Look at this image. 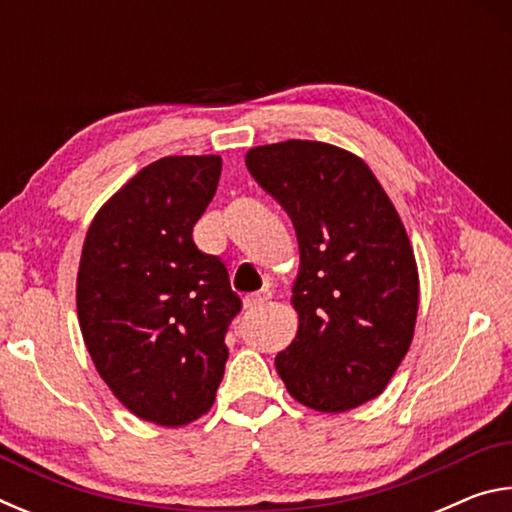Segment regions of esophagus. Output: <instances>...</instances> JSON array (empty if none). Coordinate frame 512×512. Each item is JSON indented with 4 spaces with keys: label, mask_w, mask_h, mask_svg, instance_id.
Returning a JSON list of instances; mask_svg holds the SVG:
<instances>
[{
    "label": "esophagus",
    "mask_w": 512,
    "mask_h": 512,
    "mask_svg": "<svg viewBox=\"0 0 512 512\" xmlns=\"http://www.w3.org/2000/svg\"><path fill=\"white\" fill-rule=\"evenodd\" d=\"M268 300H271V293H266V291H259V293H250V296L246 298V307H248V309H257V307H264Z\"/></svg>",
    "instance_id": "34e87169"
}]
</instances>
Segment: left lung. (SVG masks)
<instances>
[{
    "label": "left lung",
    "instance_id": "obj_1",
    "mask_svg": "<svg viewBox=\"0 0 512 512\" xmlns=\"http://www.w3.org/2000/svg\"><path fill=\"white\" fill-rule=\"evenodd\" d=\"M253 178L291 216L300 244V327L275 357L287 391L339 413L395 375L418 316V266L391 198L357 155L289 140L246 153Z\"/></svg>",
    "mask_w": 512,
    "mask_h": 512
}]
</instances>
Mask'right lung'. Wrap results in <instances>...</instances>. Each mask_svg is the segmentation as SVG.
I'll return each instance as SVG.
<instances>
[{
  "label": "right lung",
  "mask_w": 512,
  "mask_h": 512,
  "mask_svg": "<svg viewBox=\"0 0 512 512\" xmlns=\"http://www.w3.org/2000/svg\"><path fill=\"white\" fill-rule=\"evenodd\" d=\"M219 176L216 155L153 162L101 207L83 244V341L117 400L162 427L210 411L241 311L221 257L192 237Z\"/></svg>",
  "instance_id": "obj_1"
}]
</instances>
